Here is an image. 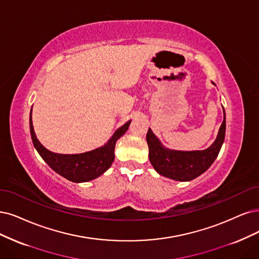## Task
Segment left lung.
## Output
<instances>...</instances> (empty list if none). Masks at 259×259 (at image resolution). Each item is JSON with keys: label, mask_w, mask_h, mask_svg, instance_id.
<instances>
[{"label": "left lung", "mask_w": 259, "mask_h": 259, "mask_svg": "<svg viewBox=\"0 0 259 259\" xmlns=\"http://www.w3.org/2000/svg\"><path fill=\"white\" fill-rule=\"evenodd\" d=\"M225 129L224 111L223 122L211 146L204 150L181 151L165 148L149 128L146 141L149 148L150 163L157 173L164 177L178 181L192 180L202 175L214 162L225 139Z\"/></svg>", "instance_id": "left-lung-1"}]
</instances>
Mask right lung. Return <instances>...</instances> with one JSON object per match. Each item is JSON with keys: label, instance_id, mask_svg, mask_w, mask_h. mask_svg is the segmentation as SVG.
I'll return each mask as SVG.
<instances>
[{"label": "right lung", "instance_id": "obj_1", "mask_svg": "<svg viewBox=\"0 0 259 259\" xmlns=\"http://www.w3.org/2000/svg\"><path fill=\"white\" fill-rule=\"evenodd\" d=\"M130 122L131 120L127 121L123 126L115 131L113 137L104 146L76 155L55 154V152L45 148L40 144V142L37 140L34 132L32 111L30 116V130L33 144L38 154L40 155L48 165L57 174L72 181V183H86V181L99 177L112 165L115 158V144H116V141L126 133Z\"/></svg>", "mask_w": 259, "mask_h": 259}]
</instances>
